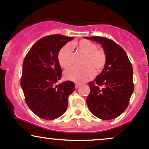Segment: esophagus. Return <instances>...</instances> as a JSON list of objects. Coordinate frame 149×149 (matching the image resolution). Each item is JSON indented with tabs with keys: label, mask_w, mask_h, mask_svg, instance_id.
I'll list each match as a JSON object with an SVG mask.
<instances>
[{
	"label": "esophagus",
	"mask_w": 149,
	"mask_h": 149,
	"mask_svg": "<svg viewBox=\"0 0 149 149\" xmlns=\"http://www.w3.org/2000/svg\"><path fill=\"white\" fill-rule=\"evenodd\" d=\"M79 86H80V84H77V83H76V84H75V88H77L78 87H79Z\"/></svg>",
	"instance_id": "1"
}]
</instances>
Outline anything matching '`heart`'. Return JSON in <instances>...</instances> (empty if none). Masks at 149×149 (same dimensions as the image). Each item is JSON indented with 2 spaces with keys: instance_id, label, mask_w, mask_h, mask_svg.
<instances>
[{
  "instance_id": "heart-1",
  "label": "heart",
  "mask_w": 149,
  "mask_h": 149,
  "mask_svg": "<svg viewBox=\"0 0 149 149\" xmlns=\"http://www.w3.org/2000/svg\"><path fill=\"white\" fill-rule=\"evenodd\" d=\"M78 51L85 55L82 68H72L64 72L66 79L77 83H83L91 79L97 72L101 71L106 63V54L102 49L97 48L95 43L86 39H82L78 43H74ZM58 59L62 68H68L73 63V54L69 43L64 45L58 54Z\"/></svg>"
}]
</instances>
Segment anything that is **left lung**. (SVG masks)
Segmentation results:
<instances>
[{
    "label": "left lung",
    "mask_w": 149,
    "mask_h": 149,
    "mask_svg": "<svg viewBox=\"0 0 149 149\" xmlns=\"http://www.w3.org/2000/svg\"><path fill=\"white\" fill-rule=\"evenodd\" d=\"M84 38L100 43L106 54L103 71L88 84V108L100 119H114L127 108L134 91L132 65L125 50L113 40L102 36Z\"/></svg>",
    "instance_id": "1"
}]
</instances>
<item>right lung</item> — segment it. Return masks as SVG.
Instances as JSON below:
<instances>
[{
    "mask_svg": "<svg viewBox=\"0 0 149 149\" xmlns=\"http://www.w3.org/2000/svg\"><path fill=\"white\" fill-rule=\"evenodd\" d=\"M73 37L55 34L45 36L31 46L22 65L21 87L31 111L42 119L51 120L65 113L68 96L74 91V84L61 79L58 59L61 48Z\"/></svg>",
    "mask_w": 149,
    "mask_h": 149,
    "instance_id": "1",
    "label": "right lung"
}]
</instances>
